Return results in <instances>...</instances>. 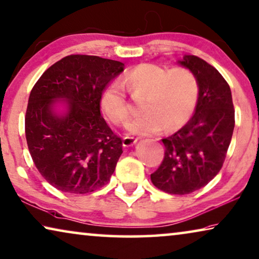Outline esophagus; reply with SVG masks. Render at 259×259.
<instances>
[{
    "label": "esophagus",
    "instance_id": "obj_1",
    "mask_svg": "<svg viewBox=\"0 0 259 259\" xmlns=\"http://www.w3.org/2000/svg\"><path fill=\"white\" fill-rule=\"evenodd\" d=\"M137 143V140L135 137H129L126 136L123 138V146H126V148H129V146H133Z\"/></svg>",
    "mask_w": 259,
    "mask_h": 259
}]
</instances>
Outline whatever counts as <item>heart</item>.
<instances>
[{
  "mask_svg": "<svg viewBox=\"0 0 259 259\" xmlns=\"http://www.w3.org/2000/svg\"><path fill=\"white\" fill-rule=\"evenodd\" d=\"M123 83L134 94L146 95L142 110L144 115L134 118L126 129L130 134L149 136L183 126L194 111L199 98V82L186 67L167 69L159 65L142 64L126 73ZM100 106L115 124H124L129 118L128 101L118 82L105 88Z\"/></svg>",
  "mask_w": 259,
  "mask_h": 259,
  "instance_id": "obj_1",
  "label": "heart"
}]
</instances>
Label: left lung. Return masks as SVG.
<instances>
[{
  "label": "left lung",
  "instance_id": "1",
  "mask_svg": "<svg viewBox=\"0 0 259 259\" xmlns=\"http://www.w3.org/2000/svg\"><path fill=\"white\" fill-rule=\"evenodd\" d=\"M178 64L198 79V103L190 121L163 140L164 160L151 181L165 193L184 195L206 186L220 172L233 137L235 110L229 84L218 69L195 56H184Z\"/></svg>",
  "mask_w": 259,
  "mask_h": 259
}]
</instances>
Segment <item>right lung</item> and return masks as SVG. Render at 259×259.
Instances as JSON below:
<instances>
[{"label": "right lung", "mask_w": 259, "mask_h": 259, "mask_svg": "<svg viewBox=\"0 0 259 259\" xmlns=\"http://www.w3.org/2000/svg\"><path fill=\"white\" fill-rule=\"evenodd\" d=\"M124 64L73 55L46 69L30 93L25 137L34 165L57 190L86 194L108 184L122 141L100 113V98Z\"/></svg>", "instance_id": "obj_1"}]
</instances>
